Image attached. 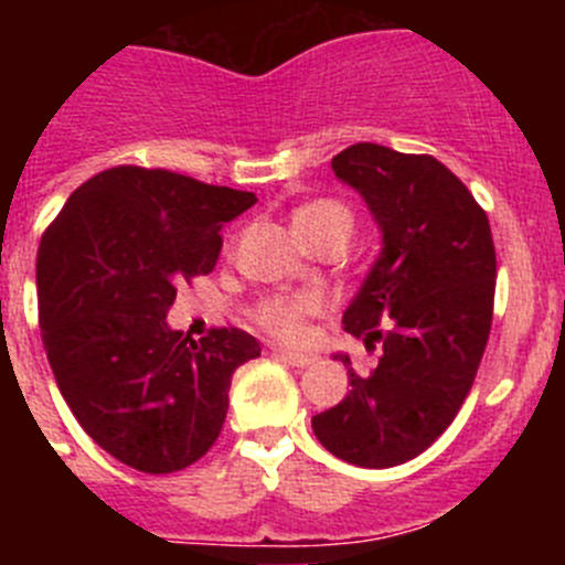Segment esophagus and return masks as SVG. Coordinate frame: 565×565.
<instances>
[{
  "label": "esophagus",
  "mask_w": 565,
  "mask_h": 565,
  "mask_svg": "<svg viewBox=\"0 0 565 565\" xmlns=\"http://www.w3.org/2000/svg\"><path fill=\"white\" fill-rule=\"evenodd\" d=\"M276 355L281 358L284 363H289V366L295 369H306L315 363V355H303V352H292V350H276Z\"/></svg>",
  "instance_id": "34e87169"
}]
</instances>
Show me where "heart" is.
Returning a JSON list of instances; mask_svg holds the SVG:
<instances>
[{
	"label": "heart",
	"mask_w": 565,
	"mask_h": 565,
	"mask_svg": "<svg viewBox=\"0 0 565 565\" xmlns=\"http://www.w3.org/2000/svg\"><path fill=\"white\" fill-rule=\"evenodd\" d=\"M292 226L303 243L311 237L322 235L330 230H352V213L335 199H317V202L303 204L295 210ZM324 309V300L319 292H276L262 298L259 303L250 309V319L259 324L265 333L276 335L281 341H298L306 339V324L311 317H317Z\"/></svg>",
	"instance_id": "heart-1"
}]
</instances>
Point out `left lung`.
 Instances as JSON below:
<instances>
[{"label":"left lung","instance_id":"8db88e82","mask_svg":"<svg viewBox=\"0 0 565 565\" xmlns=\"http://www.w3.org/2000/svg\"><path fill=\"white\" fill-rule=\"evenodd\" d=\"M330 167L383 232L341 319L383 355L369 377L350 369L352 391L311 426L333 457L383 470L424 454L457 418L487 350L498 259L487 213L437 158L361 141Z\"/></svg>","mask_w":565,"mask_h":565}]
</instances>
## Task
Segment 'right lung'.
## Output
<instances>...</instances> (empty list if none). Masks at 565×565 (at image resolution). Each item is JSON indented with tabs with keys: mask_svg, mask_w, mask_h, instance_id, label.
I'll use <instances>...</instances> for the list:
<instances>
[{
	"mask_svg": "<svg viewBox=\"0 0 565 565\" xmlns=\"http://www.w3.org/2000/svg\"><path fill=\"white\" fill-rule=\"evenodd\" d=\"M256 196L169 169L89 177L38 248V319L60 393L82 429L134 470H182L218 440L237 366L259 358L241 328L193 341L167 324L182 281L213 273L224 224Z\"/></svg>",
	"mask_w": 565,
	"mask_h": 565,
	"instance_id": "1",
	"label": "right lung"
}]
</instances>
